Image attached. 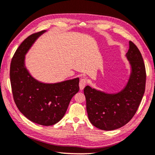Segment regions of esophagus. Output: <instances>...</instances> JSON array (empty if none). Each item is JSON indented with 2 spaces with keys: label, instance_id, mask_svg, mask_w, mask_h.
<instances>
[{
  "label": "esophagus",
  "instance_id": "esophagus-1",
  "mask_svg": "<svg viewBox=\"0 0 155 155\" xmlns=\"http://www.w3.org/2000/svg\"><path fill=\"white\" fill-rule=\"evenodd\" d=\"M87 83V79L86 78H81L80 80V83H79V87L80 89L82 90L83 89L84 87L86 86V84Z\"/></svg>",
  "mask_w": 155,
  "mask_h": 155
}]
</instances>
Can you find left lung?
<instances>
[{
  "mask_svg": "<svg viewBox=\"0 0 155 155\" xmlns=\"http://www.w3.org/2000/svg\"><path fill=\"white\" fill-rule=\"evenodd\" d=\"M126 56L132 73L126 87L116 94H107L86 86L87 111L94 126L103 130H113L126 125L134 116L143 97L146 85V69L142 54L132 41Z\"/></svg>",
  "mask_w": 155,
  "mask_h": 155,
  "instance_id": "obj_1",
  "label": "left lung"
}]
</instances>
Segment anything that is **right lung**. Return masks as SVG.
I'll use <instances>...</instances> for the list:
<instances>
[{"mask_svg":"<svg viewBox=\"0 0 155 155\" xmlns=\"http://www.w3.org/2000/svg\"><path fill=\"white\" fill-rule=\"evenodd\" d=\"M45 31L28 36L12 58L10 80L14 101L27 119L42 126H51L64 116L71 99L79 91V78L55 84L34 79L24 65L25 54Z\"/></svg>","mask_w":155,"mask_h":155,"instance_id":"obj_1","label":"right lung"}]
</instances>
